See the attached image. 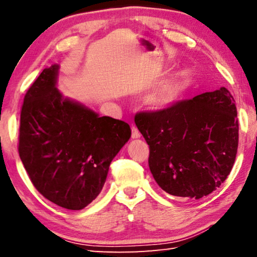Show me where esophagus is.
I'll return each mask as SVG.
<instances>
[{
  "label": "esophagus",
  "mask_w": 257,
  "mask_h": 257,
  "mask_svg": "<svg viewBox=\"0 0 257 257\" xmlns=\"http://www.w3.org/2000/svg\"><path fill=\"white\" fill-rule=\"evenodd\" d=\"M132 137L135 138V139L141 137V133H139V130L136 127H135V125H133V127H132Z\"/></svg>",
  "instance_id": "esophagus-1"
}]
</instances>
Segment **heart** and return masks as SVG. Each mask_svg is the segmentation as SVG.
Here are the masks:
<instances>
[{
    "instance_id": "1",
    "label": "heart",
    "mask_w": 257,
    "mask_h": 257,
    "mask_svg": "<svg viewBox=\"0 0 257 257\" xmlns=\"http://www.w3.org/2000/svg\"><path fill=\"white\" fill-rule=\"evenodd\" d=\"M179 93V81L176 78L156 87L146 96V104L153 108H165L176 101Z\"/></svg>"
}]
</instances>
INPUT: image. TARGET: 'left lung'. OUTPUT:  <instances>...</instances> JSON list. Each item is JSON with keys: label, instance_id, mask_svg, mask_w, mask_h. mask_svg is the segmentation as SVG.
Masks as SVG:
<instances>
[{"label": "left lung", "instance_id": "1", "mask_svg": "<svg viewBox=\"0 0 257 257\" xmlns=\"http://www.w3.org/2000/svg\"><path fill=\"white\" fill-rule=\"evenodd\" d=\"M135 123L150 146L158 185L173 196L199 199L227 179L236 160L239 122L225 87L156 111H139Z\"/></svg>", "mask_w": 257, "mask_h": 257}]
</instances>
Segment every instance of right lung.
Wrapping results in <instances>:
<instances>
[{"label":"right lung","instance_id":"1","mask_svg":"<svg viewBox=\"0 0 257 257\" xmlns=\"http://www.w3.org/2000/svg\"><path fill=\"white\" fill-rule=\"evenodd\" d=\"M59 66L44 69L25 95L18 152L40 193L68 210L92 203L108 167L132 136L124 121L98 116L56 89Z\"/></svg>","mask_w":257,"mask_h":257}]
</instances>
